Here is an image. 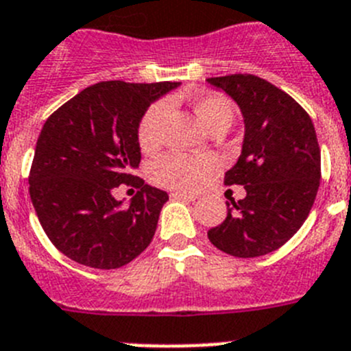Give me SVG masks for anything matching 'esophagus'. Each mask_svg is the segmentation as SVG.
<instances>
[{
  "label": "esophagus",
  "mask_w": 351,
  "mask_h": 351,
  "mask_svg": "<svg viewBox=\"0 0 351 351\" xmlns=\"http://www.w3.org/2000/svg\"><path fill=\"white\" fill-rule=\"evenodd\" d=\"M173 199H184V201H194L196 199V194H189V193H171Z\"/></svg>",
  "instance_id": "34e87169"
}]
</instances>
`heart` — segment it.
I'll return each mask as SVG.
<instances>
[{
	"mask_svg": "<svg viewBox=\"0 0 351 351\" xmlns=\"http://www.w3.org/2000/svg\"><path fill=\"white\" fill-rule=\"evenodd\" d=\"M193 111L197 120L212 130L215 127H230L234 118V106L228 97L206 93L193 99ZM167 102L158 100L143 112L138 123V143L143 152H152L162 139V121L166 118ZM215 166L210 155L167 154L157 158L150 167V176L157 185L169 189L199 187Z\"/></svg>",
	"mask_w": 351,
	"mask_h": 351,
	"instance_id": "heart-1",
	"label": "heart"
}]
</instances>
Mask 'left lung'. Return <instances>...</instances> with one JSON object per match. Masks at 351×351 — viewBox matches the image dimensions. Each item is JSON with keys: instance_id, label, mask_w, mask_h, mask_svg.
<instances>
[{"instance_id": "8db88e82", "label": "left lung", "mask_w": 351, "mask_h": 351, "mask_svg": "<svg viewBox=\"0 0 351 351\" xmlns=\"http://www.w3.org/2000/svg\"><path fill=\"white\" fill-rule=\"evenodd\" d=\"M239 104L245 121L242 155L224 175L245 197L228 203L210 242L234 258H258L285 245L309 215L322 176L315 125L295 99L252 74L210 77Z\"/></svg>"}]
</instances>
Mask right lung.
I'll return each instance as SVG.
<instances>
[{
	"label": "right lung",
	"instance_id": "obj_1",
	"mask_svg": "<svg viewBox=\"0 0 351 351\" xmlns=\"http://www.w3.org/2000/svg\"><path fill=\"white\" fill-rule=\"evenodd\" d=\"M176 86L102 81L47 118L29 169V196L45 234L66 258L111 270L150 245L167 193L132 175L141 162L138 123ZM121 183L138 189L129 207L112 196Z\"/></svg>",
	"mask_w": 351,
	"mask_h": 351
}]
</instances>
